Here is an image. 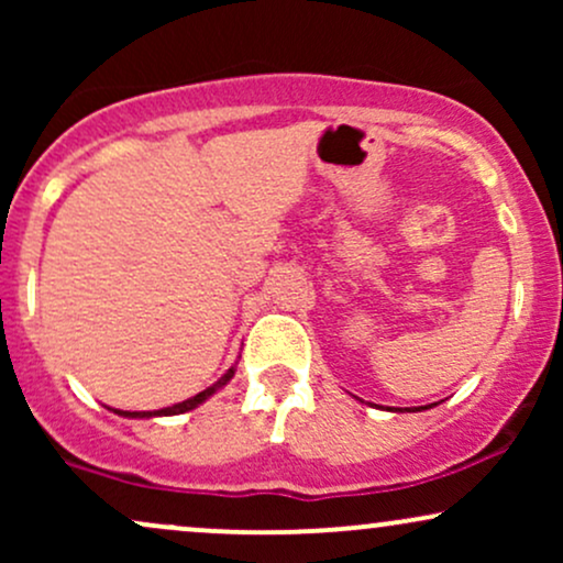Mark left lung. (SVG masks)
Returning <instances> with one entry per match:
<instances>
[{
    "label": "left lung",
    "instance_id": "8db88e82",
    "mask_svg": "<svg viewBox=\"0 0 563 563\" xmlns=\"http://www.w3.org/2000/svg\"><path fill=\"white\" fill-rule=\"evenodd\" d=\"M429 407H434V405H426V407H418V410H429ZM412 412H416V410H412Z\"/></svg>",
    "mask_w": 563,
    "mask_h": 563
}]
</instances>
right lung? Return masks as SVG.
Segmentation results:
<instances>
[{
  "label": "right lung",
  "mask_w": 563,
  "mask_h": 563,
  "mask_svg": "<svg viewBox=\"0 0 563 563\" xmlns=\"http://www.w3.org/2000/svg\"><path fill=\"white\" fill-rule=\"evenodd\" d=\"M235 376V367H230L228 373H224L222 378L219 380H214V384L209 386V389H203V391H198L196 397H190V399H185V402H177V405H172V407H161V410H153V412H129V410H113V412H119V416H124V418H158V416H179V412H187V410H196L198 405H203L206 399L209 397H214V394L222 389V386H228L230 384V378Z\"/></svg>",
  "instance_id": "add662e5"
}]
</instances>
